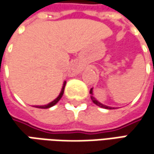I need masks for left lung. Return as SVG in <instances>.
<instances>
[{"label": "left lung", "mask_w": 154, "mask_h": 154, "mask_svg": "<svg viewBox=\"0 0 154 154\" xmlns=\"http://www.w3.org/2000/svg\"><path fill=\"white\" fill-rule=\"evenodd\" d=\"M93 88H91V90H90V94H91V98H92V102L95 103V104H97L98 106L99 107H101V108H103V109H115L114 107H109V106H107V105H104L103 103H101L100 102H98V100L96 99V98L93 97V90H92Z\"/></svg>", "instance_id": "obj_1"}]
</instances>
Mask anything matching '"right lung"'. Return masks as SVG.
I'll use <instances>...</instances> for the list:
<instances>
[{
    "label": "right lung",
    "mask_w": 154,
    "mask_h": 154,
    "mask_svg": "<svg viewBox=\"0 0 154 154\" xmlns=\"http://www.w3.org/2000/svg\"><path fill=\"white\" fill-rule=\"evenodd\" d=\"M65 86H66V81H64L63 82V85H62V90H61V92L59 93V95H58V97L56 98V99H54L52 102L51 103H47V104H45V105H34L33 107H36V108H39V109H49V108H51L52 106H54L55 104L58 103V101L62 98V95H63V92H64V88H65Z\"/></svg>",
    "instance_id": "add662e5"
}]
</instances>
